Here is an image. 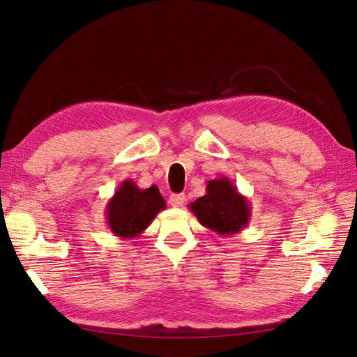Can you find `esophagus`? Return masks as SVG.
Listing matches in <instances>:
<instances>
[{"label": "esophagus", "instance_id": "obj_1", "mask_svg": "<svg viewBox=\"0 0 357 357\" xmlns=\"http://www.w3.org/2000/svg\"><path fill=\"white\" fill-rule=\"evenodd\" d=\"M184 201H185L184 193H174V195L170 196V199H169L172 207H181L184 204Z\"/></svg>", "mask_w": 357, "mask_h": 357}]
</instances>
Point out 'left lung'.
Returning a JSON list of instances; mask_svg holds the SVG:
<instances>
[{
    "label": "left lung",
    "instance_id": "1",
    "mask_svg": "<svg viewBox=\"0 0 357 357\" xmlns=\"http://www.w3.org/2000/svg\"><path fill=\"white\" fill-rule=\"evenodd\" d=\"M201 225L219 236L238 234L252 218V206L229 178L211 179L206 195L188 206Z\"/></svg>",
    "mask_w": 357,
    "mask_h": 357
}]
</instances>
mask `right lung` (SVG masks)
Listing matches in <instances>:
<instances>
[{
	"mask_svg": "<svg viewBox=\"0 0 357 357\" xmlns=\"http://www.w3.org/2000/svg\"><path fill=\"white\" fill-rule=\"evenodd\" d=\"M165 201L156 185L139 188L135 181L121 183L105 206V219L110 231L119 239H133L147 229Z\"/></svg>",
	"mask_w": 357,
	"mask_h": 357,
	"instance_id": "right-lung-1",
	"label": "right lung"
}]
</instances>
